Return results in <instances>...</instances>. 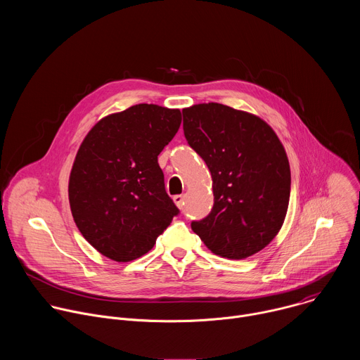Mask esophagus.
I'll return each mask as SVG.
<instances>
[{
	"mask_svg": "<svg viewBox=\"0 0 360 360\" xmlns=\"http://www.w3.org/2000/svg\"><path fill=\"white\" fill-rule=\"evenodd\" d=\"M184 199H185L184 195H175V196H174V202H175V205H176V207H178L179 210L184 208V203H185Z\"/></svg>",
	"mask_w": 360,
	"mask_h": 360,
	"instance_id": "1",
	"label": "esophagus"
}]
</instances>
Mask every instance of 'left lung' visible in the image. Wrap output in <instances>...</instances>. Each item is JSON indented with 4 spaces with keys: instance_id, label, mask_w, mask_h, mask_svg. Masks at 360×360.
Returning a JSON list of instances; mask_svg holds the SVG:
<instances>
[{
    "instance_id": "1",
    "label": "left lung",
    "mask_w": 360,
    "mask_h": 360,
    "mask_svg": "<svg viewBox=\"0 0 360 360\" xmlns=\"http://www.w3.org/2000/svg\"><path fill=\"white\" fill-rule=\"evenodd\" d=\"M184 134L212 176L214 208L192 231L215 255L245 259L281 231L290 168L275 131L259 117L208 102L182 110Z\"/></svg>"
}]
</instances>
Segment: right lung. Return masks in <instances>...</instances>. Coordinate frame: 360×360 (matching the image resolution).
<instances>
[{
	"instance_id": "1",
	"label": "right lung",
	"mask_w": 360,
	"mask_h": 360,
	"mask_svg": "<svg viewBox=\"0 0 360 360\" xmlns=\"http://www.w3.org/2000/svg\"><path fill=\"white\" fill-rule=\"evenodd\" d=\"M181 111L138 104L99 120L72 164L68 198L82 236L115 262L149 252L178 208L158 164L181 125Z\"/></svg>"
}]
</instances>
